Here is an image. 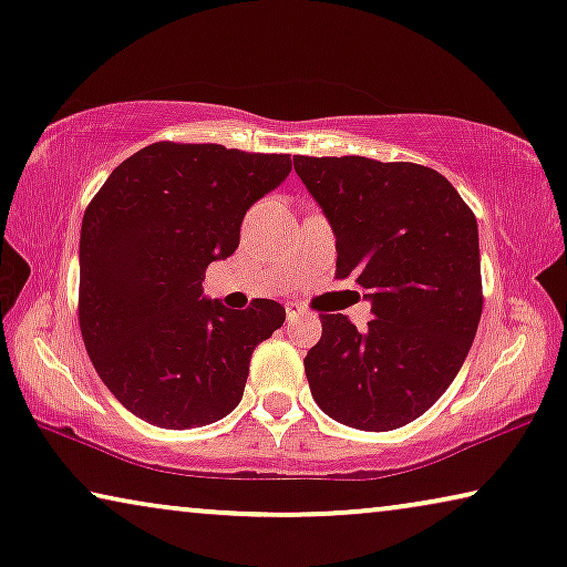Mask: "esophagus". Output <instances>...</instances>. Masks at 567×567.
Returning <instances> with one entry per match:
<instances>
[{
  "mask_svg": "<svg viewBox=\"0 0 567 567\" xmlns=\"http://www.w3.org/2000/svg\"><path fill=\"white\" fill-rule=\"evenodd\" d=\"M301 311H303L301 307H293V303H289V307H286V319H289V322H293V319H297Z\"/></svg>",
  "mask_w": 567,
  "mask_h": 567,
  "instance_id": "1",
  "label": "esophagus"
}]
</instances>
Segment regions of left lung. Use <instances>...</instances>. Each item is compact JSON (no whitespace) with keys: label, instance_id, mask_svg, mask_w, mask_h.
Segmentation results:
<instances>
[{"label":"left lung","instance_id":"obj_1","mask_svg":"<svg viewBox=\"0 0 567 567\" xmlns=\"http://www.w3.org/2000/svg\"><path fill=\"white\" fill-rule=\"evenodd\" d=\"M330 219L338 278L371 301L368 330L319 315L303 358L317 406L365 432L422 416L461 371L481 322L478 225L455 186L420 163L293 155Z\"/></svg>","mask_w":567,"mask_h":567}]
</instances>
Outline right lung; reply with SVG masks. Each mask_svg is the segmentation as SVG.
<instances>
[{"mask_svg": "<svg viewBox=\"0 0 567 567\" xmlns=\"http://www.w3.org/2000/svg\"><path fill=\"white\" fill-rule=\"evenodd\" d=\"M289 174V155L153 143L122 161L86 207L81 338L106 389L147 424L192 430L240 404L252 350L286 309L204 299V270L233 256L245 212Z\"/></svg>", "mask_w": 567, "mask_h": 567, "instance_id": "add662e5", "label": "right lung"}]
</instances>
